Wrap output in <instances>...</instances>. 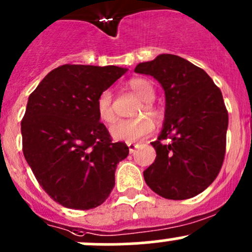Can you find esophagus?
<instances>
[{
	"mask_svg": "<svg viewBox=\"0 0 252 252\" xmlns=\"http://www.w3.org/2000/svg\"><path fill=\"white\" fill-rule=\"evenodd\" d=\"M127 147H128L129 153H133L134 149H136L137 147H138V144H136V143H127Z\"/></svg>",
	"mask_w": 252,
	"mask_h": 252,
	"instance_id": "1",
	"label": "esophagus"
}]
</instances>
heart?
<instances>
[{
  "label": "heart",
  "mask_w": 252,
  "mask_h": 252,
  "mask_svg": "<svg viewBox=\"0 0 252 252\" xmlns=\"http://www.w3.org/2000/svg\"><path fill=\"white\" fill-rule=\"evenodd\" d=\"M131 91L142 100V104L137 109L134 115H148L154 120L160 118V111L153 104L156 92L149 81L144 78H133L129 81ZM96 111L101 121L105 124H113L116 116L113 108V93L109 89L101 92L96 99ZM154 125L147 116L132 119V120H121L111 126L110 133L116 141H124L127 143L137 142L148 137L153 132Z\"/></svg>",
  "instance_id": "heart-1"
}]
</instances>
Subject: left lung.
I'll return each instance as SVG.
<instances>
[{"mask_svg":"<svg viewBox=\"0 0 252 252\" xmlns=\"http://www.w3.org/2000/svg\"><path fill=\"white\" fill-rule=\"evenodd\" d=\"M134 72L154 77L165 93L164 125L152 142L157 157L143 171L146 184L168 200L195 197L213 183L225 156L228 111L220 89L176 55H159Z\"/></svg>","mask_w":252,"mask_h":252,"instance_id":"obj_1","label":"left lung"}]
</instances>
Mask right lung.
<instances>
[{
  "instance_id": "1",
  "label": "right lung",
  "mask_w": 252,
  "mask_h": 252,
  "mask_svg": "<svg viewBox=\"0 0 252 252\" xmlns=\"http://www.w3.org/2000/svg\"><path fill=\"white\" fill-rule=\"evenodd\" d=\"M126 71L63 64L29 95L21 127L24 158L45 192L63 207H98L115 186L116 166L128 147L111 141L96 99Z\"/></svg>"
}]
</instances>
